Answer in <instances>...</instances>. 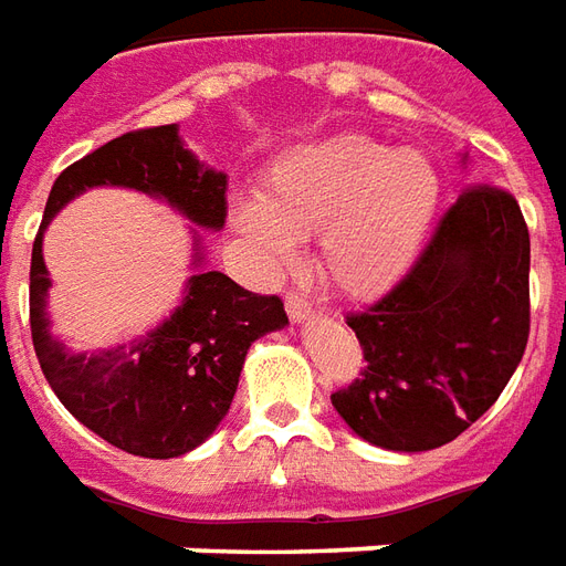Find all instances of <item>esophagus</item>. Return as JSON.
<instances>
[{"instance_id": "obj_1", "label": "esophagus", "mask_w": 566, "mask_h": 566, "mask_svg": "<svg viewBox=\"0 0 566 566\" xmlns=\"http://www.w3.org/2000/svg\"><path fill=\"white\" fill-rule=\"evenodd\" d=\"M284 308H287V315H291L294 324H306V321H312V303L303 300V296L291 294L284 300Z\"/></svg>"}]
</instances>
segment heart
<instances>
[{
    "label": "heart",
    "instance_id": "heart-1",
    "mask_svg": "<svg viewBox=\"0 0 566 566\" xmlns=\"http://www.w3.org/2000/svg\"><path fill=\"white\" fill-rule=\"evenodd\" d=\"M442 178L416 148L367 136L308 142L282 154L260 199H239L233 230L279 266L318 233V266L345 296L369 300L403 279L437 218Z\"/></svg>",
    "mask_w": 566,
    "mask_h": 566
}]
</instances>
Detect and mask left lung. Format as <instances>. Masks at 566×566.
Here are the masks:
<instances>
[{
	"instance_id": "left-lung-1",
	"label": "left lung",
	"mask_w": 566,
	"mask_h": 566,
	"mask_svg": "<svg viewBox=\"0 0 566 566\" xmlns=\"http://www.w3.org/2000/svg\"><path fill=\"white\" fill-rule=\"evenodd\" d=\"M470 166V154H461ZM531 235L500 187H470L416 266L348 318L367 369L331 397L357 437L430 451L482 418L522 364L531 331Z\"/></svg>"
}]
</instances>
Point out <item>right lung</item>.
<instances>
[{"mask_svg": "<svg viewBox=\"0 0 566 566\" xmlns=\"http://www.w3.org/2000/svg\"><path fill=\"white\" fill-rule=\"evenodd\" d=\"M91 186H124L169 205L193 222L182 303L129 344L75 353L50 331V276L41 242L46 223ZM227 175L187 148L178 124L139 129L72 163L51 187L44 221L32 245V345L60 403L96 437L139 458H181L202 446L230 412L251 345L284 331L279 296H258L218 270H206L202 233L223 230Z\"/></svg>", "mask_w": 566, "mask_h": 566, "instance_id": "add662e5", "label": "right lung"}]
</instances>
